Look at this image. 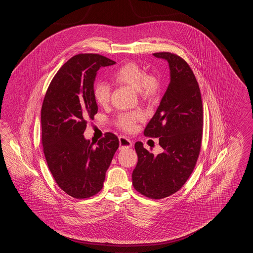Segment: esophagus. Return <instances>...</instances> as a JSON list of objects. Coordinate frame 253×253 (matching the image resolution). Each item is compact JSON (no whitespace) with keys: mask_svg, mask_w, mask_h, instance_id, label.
<instances>
[{"mask_svg":"<svg viewBox=\"0 0 253 253\" xmlns=\"http://www.w3.org/2000/svg\"><path fill=\"white\" fill-rule=\"evenodd\" d=\"M120 145L121 148H131L132 146V142L131 139L125 137V136H120Z\"/></svg>","mask_w":253,"mask_h":253,"instance_id":"obj_1","label":"esophagus"}]
</instances>
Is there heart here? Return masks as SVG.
<instances>
[{
	"mask_svg": "<svg viewBox=\"0 0 253 253\" xmlns=\"http://www.w3.org/2000/svg\"><path fill=\"white\" fill-rule=\"evenodd\" d=\"M114 79L123 84L128 85L143 97L155 96L159 89V81L156 76L147 75L144 70L134 62H128L121 66L115 74ZM94 97L96 103L103 106L108 103L111 95V87L108 84L100 82L94 86ZM140 112H126L119 117V125L126 131L134 128L135 122L142 120Z\"/></svg>",
	"mask_w": 253,
	"mask_h": 253,
	"instance_id": "b5f03b06",
	"label": "heart"
}]
</instances>
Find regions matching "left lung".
Returning a JSON list of instances; mask_svg holds the SVG:
<instances>
[{
    "mask_svg": "<svg viewBox=\"0 0 253 253\" xmlns=\"http://www.w3.org/2000/svg\"><path fill=\"white\" fill-rule=\"evenodd\" d=\"M169 68V84L144 134L159 137L162 153L155 156L137 141L138 161L132 170L133 188L146 197L162 199L179 191L200 153L203 104L199 85L189 64L175 54L155 53Z\"/></svg>",
    "mask_w": 253,
    "mask_h": 253,
    "instance_id": "1",
    "label": "left lung"
}]
</instances>
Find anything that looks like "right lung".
<instances>
[{
	"instance_id": "1",
	"label": "right lung",
	"mask_w": 253,
	"mask_h": 253,
	"mask_svg": "<svg viewBox=\"0 0 253 253\" xmlns=\"http://www.w3.org/2000/svg\"><path fill=\"white\" fill-rule=\"evenodd\" d=\"M116 62L97 54L76 55L53 78L42 113V141L49 169L60 189L74 198L98 193L120 146L106 132L97 143L84 135L88 119L97 113L93 90L100 67Z\"/></svg>"
}]
</instances>
